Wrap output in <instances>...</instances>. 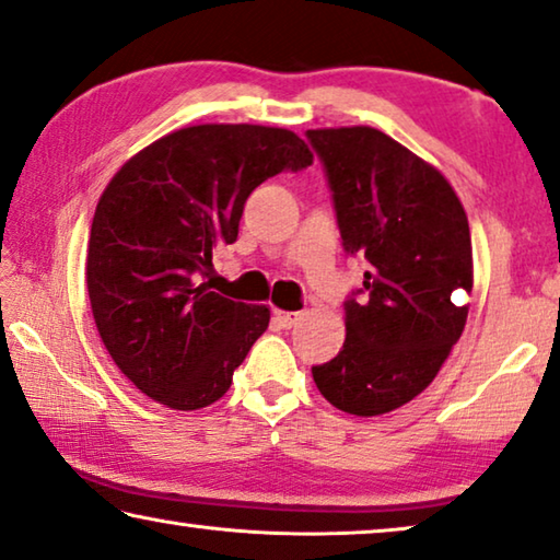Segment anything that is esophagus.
Here are the masks:
<instances>
[{"instance_id":"34e87169","label":"esophagus","mask_w":560,"mask_h":560,"mask_svg":"<svg viewBox=\"0 0 560 560\" xmlns=\"http://www.w3.org/2000/svg\"><path fill=\"white\" fill-rule=\"evenodd\" d=\"M273 318H277L279 326L291 328V326H294V324L299 322L301 314H299V312H281V308H277V312H273Z\"/></svg>"}]
</instances>
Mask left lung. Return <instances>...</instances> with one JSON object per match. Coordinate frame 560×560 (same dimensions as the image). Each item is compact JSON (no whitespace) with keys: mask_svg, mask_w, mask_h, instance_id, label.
Returning <instances> with one entry per match:
<instances>
[{"mask_svg":"<svg viewBox=\"0 0 560 560\" xmlns=\"http://www.w3.org/2000/svg\"><path fill=\"white\" fill-rule=\"evenodd\" d=\"M343 248L369 261V296L346 301V341L314 366L339 411L381 416L419 396L464 334L474 289L464 203L436 166L374 127L308 129Z\"/></svg>","mask_w":560,"mask_h":560,"instance_id":"left-lung-1","label":"left lung"}]
</instances>
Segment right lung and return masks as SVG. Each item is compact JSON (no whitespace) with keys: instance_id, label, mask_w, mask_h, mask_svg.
<instances>
[{"instance_id":"1","label":"right lung","mask_w":560,"mask_h":560,"mask_svg":"<svg viewBox=\"0 0 560 560\" xmlns=\"http://www.w3.org/2000/svg\"><path fill=\"white\" fill-rule=\"evenodd\" d=\"M312 162L289 129L197 124L112 176L89 234L86 289L106 351L141 394L194 411L229 392L271 314L209 291L201 277L211 252L236 242L248 194Z\"/></svg>"}]
</instances>
